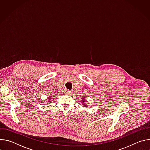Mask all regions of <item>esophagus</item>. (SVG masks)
<instances>
[{
	"mask_svg": "<svg viewBox=\"0 0 150 150\" xmlns=\"http://www.w3.org/2000/svg\"><path fill=\"white\" fill-rule=\"evenodd\" d=\"M70 93H71V92H70L69 91H67L65 92V93H66V94H70Z\"/></svg>",
	"mask_w": 150,
	"mask_h": 150,
	"instance_id": "obj_1",
	"label": "esophagus"
}]
</instances>
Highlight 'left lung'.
<instances>
[{
	"mask_svg": "<svg viewBox=\"0 0 150 150\" xmlns=\"http://www.w3.org/2000/svg\"><path fill=\"white\" fill-rule=\"evenodd\" d=\"M85 98H84V97H83V98H82V100H81V103H82V105H83V106H85ZM86 106H87V105H86Z\"/></svg>",
	"mask_w": 150,
	"mask_h": 150,
	"instance_id": "obj_1",
	"label": "left lung"
}]
</instances>
